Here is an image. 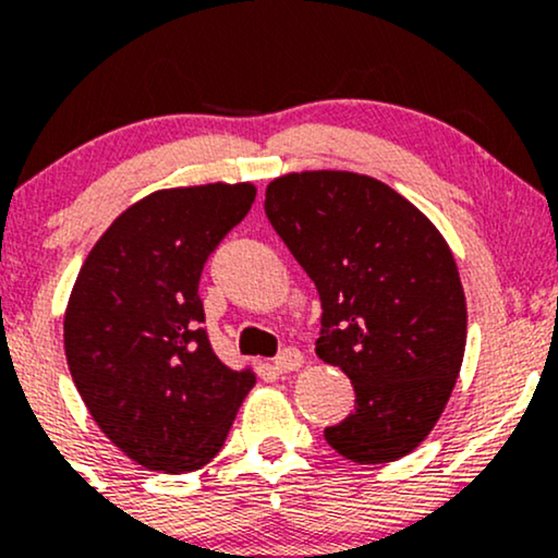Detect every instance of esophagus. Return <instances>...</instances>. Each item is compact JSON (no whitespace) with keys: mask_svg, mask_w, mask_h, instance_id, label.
I'll list each match as a JSON object with an SVG mask.
<instances>
[{"mask_svg":"<svg viewBox=\"0 0 558 558\" xmlns=\"http://www.w3.org/2000/svg\"><path fill=\"white\" fill-rule=\"evenodd\" d=\"M301 364H304V354H301V351H296V349H286L283 354H280L278 360L272 362V369L278 375H288V373H296Z\"/></svg>","mask_w":558,"mask_h":558,"instance_id":"obj_1","label":"esophagus"}]
</instances>
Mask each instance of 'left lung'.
Segmentation results:
<instances>
[{
	"label": "left lung",
	"mask_w": 558,
	"mask_h": 558,
	"mask_svg": "<svg viewBox=\"0 0 558 558\" xmlns=\"http://www.w3.org/2000/svg\"><path fill=\"white\" fill-rule=\"evenodd\" d=\"M265 213L317 286V356L356 393L325 440L360 464L407 457L444 414L464 360L466 301L446 239L390 185L345 170L275 178Z\"/></svg>",
	"instance_id": "obj_1"
}]
</instances>
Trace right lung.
<instances>
[{
  "instance_id": "right-lung-1",
  "label": "right lung",
  "mask_w": 558,
  "mask_h": 558,
  "mask_svg": "<svg viewBox=\"0 0 558 558\" xmlns=\"http://www.w3.org/2000/svg\"><path fill=\"white\" fill-rule=\"evenodd\" d=\"M254 196L252 183L155 191L105 230L75 278L70 375L101 433L146 470L213 462L257 383L217 360L198 299L204 262Z\"/></svg>"
}]
</instances>
